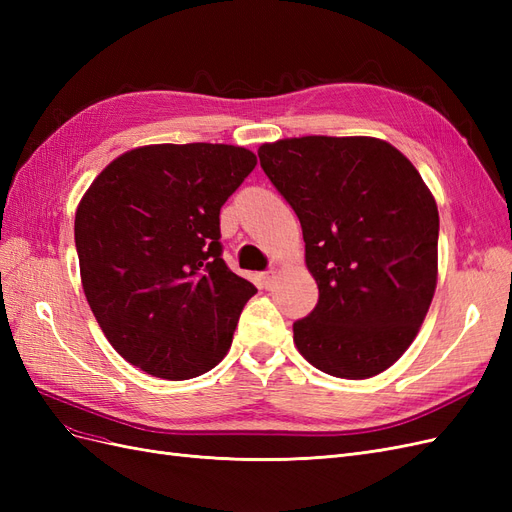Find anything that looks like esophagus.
<instances>
[{"label": "esophagus", "instance_id": "obj_1", "mask_svg": "<svg viewBox=\"0 0 512 512\" xmlns=\"http://www.w3.org/2000/svg\"><path fill=\"white\" fill-rule=\"evenodd\" d=\"M275 271L271 269V271H267V273H262V284H265V288L267 290H271L273 288V284H275Z\"/></svg>", "mask_w": 512, "mask_h": 512}]
</instances>
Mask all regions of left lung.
<instances>
[{
  "label": "left lung",
  "mask_w": 512,
  "mask_h": 512,
  "mask_svg": "<svg viewBox=\"0 0 512 512\" xmlns=\"http://www.w3.org/2000/svg\"><path fill=\"white\" fill-rule=\"evenodd\" d=\"M260 166L297 213L314 312L294 344L324 374L389 369L421 327L438 282V205L412 162L371 136L265 143Z\"/></svg>",
  "instance_id": "obj_1"
}]
</instances>
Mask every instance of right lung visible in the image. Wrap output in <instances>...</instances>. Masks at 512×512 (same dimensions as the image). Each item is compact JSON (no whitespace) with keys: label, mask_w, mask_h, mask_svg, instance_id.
<instances>
[{"label":"right lung","mask_w":512,"mask_h":512,"mask_svg":"<svg viewBox=\"0 0 512 512\" xmlns=\"http://www.w3.org/2000/svg\"><path fill=\"white\" fill-rule=\"evenodd\" d=\"M256 166L235 145H147L108 164L74 220L87 303L128 363L164 380L218 365L256 288L222 258L220 209Z\"/></svg>","instance_id":"obj_1"}]
</instances>
